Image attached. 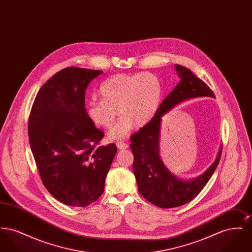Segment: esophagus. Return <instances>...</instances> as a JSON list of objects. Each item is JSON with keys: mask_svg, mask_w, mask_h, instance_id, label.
<instances>
[{"mask_svg": "<svg viewBox=\"0 0 252 252\" xmlns=\"http://www.w3.org/2000/svg\"><path fill=\"white\" fill-rule=\"evenodd\" d=\"M116 145H117V147H118L120 150L128 148V144H126V143H123V142H118V143L116 144Z\"/></svg>", "mask_w": 252, "mask_h": 252, "instance_id": "34e87169", "label": "esophagus"}]
</instances>
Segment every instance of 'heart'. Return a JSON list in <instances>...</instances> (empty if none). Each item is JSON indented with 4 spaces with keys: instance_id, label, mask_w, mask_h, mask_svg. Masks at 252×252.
<instances>
[{
    "instance_id": "obj_1",
    "label": "heart",
    "mask_w": 252,
    "mask_h": 252,
    "mask_svg": "<svg viewBox=\"0 0 252 252\" xmlns=\"http://www.w3.org/2000/svg\"><path fill=\"white\" fill-rule=\"evenodd\" d=\"M102 99L91 100L86 107L88 117L97 126L110 128L119 113L122 118L108 133V139H125L134 125L144 126L157 114L161 98V85L155 74L139 72L116 74L99 89Z\"/></svg>"
}]
</instances>
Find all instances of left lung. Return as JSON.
<instances>
[{"label":"left lung","instance_id":"left-lung-1","mask_svg":"<svg viewBox=\"0 0 252 252\" xmlns=\"http://www.w3.org/2000/svg\"><path fill=\"white\" fill-rule=\"evenodd\" d=\"M180 81L158 107L155 117L131 136L134 155L133 172L139 192L150 203L159 208H175L190 202L210 180L220 160V145L215 161L203 174L182 180L169 171L159 155L160 127L163 115L180 103L196 97H213L212 90L196 77L191 70L175 65Z\"/></svg>","mask_w":252,"mask_h":252}]
</instances>
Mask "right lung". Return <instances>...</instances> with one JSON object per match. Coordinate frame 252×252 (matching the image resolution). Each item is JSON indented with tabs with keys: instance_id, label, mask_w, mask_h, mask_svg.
<instances>
[{
	"instance_id": "obj_1",
	"label": "right lung",
	"mask_w": 252,
	"mask_h": 252,
	"mask_svg": "<svg viewBox=\"0 0 252 252\" xmlns=\"http://www.w3.org/2000/svg\"><path fill=\"white\" fill-rule=\"evenodd\" d=\"M102 71L68 67L37 93L28 122L30 147L42 183L59 201L85 207L104 192L114 144L99 145L104 132L85 108L86 90Z\"/></svg>"
}]
</instances>
